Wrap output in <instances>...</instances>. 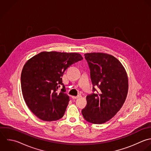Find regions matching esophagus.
Instances as JSON below:
<instances>
[{
    "label": "esophagus",
    "mask_w": 151,
    "mask_h": 151,
    "mask_svg": "<svg viewBox=\"0 0 151 151\" xmlns=\"http://www.w3.org/2000/svg\"><path fill=\"white\" fill-rule=\"evenodd\" d=\"M81 96V95H78L77 96H72V99H78V98H80Z\"/></svg>",
    "instance_id": "1"
}]
</instances>
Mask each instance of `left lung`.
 <instances>
[{"label": "left lung", "mask_w": 151, "mask_h": 151, "mask_svg": "<svg viewBox=\"0 0 151 151\" xmlns=\"http://www.w3.org/2000/svg\"><path fill=\"white\" fill-rule=\"evenodd\" d=\"M84 56L93 93L86 96L87 105L82 114L88 122L102 124L112 118L124 104L128 91L127 74L121 63L111 55L90 53Z\"/></svg>", "instance_id": "left-lung-1"}]
</instances>
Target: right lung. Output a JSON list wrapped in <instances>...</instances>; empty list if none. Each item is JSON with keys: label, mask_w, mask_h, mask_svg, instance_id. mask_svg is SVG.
<instances>
[{"label": "right lung", "mask_w": 151, "mask_h": 151, "mask_svg": "<svg viewBox=\"0 0 151 151\" xmlns=\"http://www.w3.org/2000/svg\"><path fill=\"white\" fill-rule=\"evenodd\" d=\"M82 59L78 53L42 52L27 61L21 73L22 92L28 108L37 118L53 121L63 117L69 97L65 93L62 77L68 67Z\"/></svg>", "instance_id": "add662e5"}]
</instances>
